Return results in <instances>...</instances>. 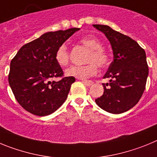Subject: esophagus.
<instances>
[{"mask_svg":"<svg viewBox=\"0 0 157 157\" xmlns=\"http://www.w3.org/2000/svg\"><path fill=\"white\" fill-rule=\"evenodd\" d=\"M82 82L86 86H90L93 83H94L92 81H88V80H82Z\"/></svg>","mask_w":157,"mask_h":157,"instance_id":"34e87169","label":"esophagus"}]
</instances>
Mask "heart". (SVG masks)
<instances>
[{"mask_svg":"<svg viewBox=\"0 0 157 157\" xmlns=\"http://www.w3.org/2000/svg\"><path fill=\"white\" fill-rule=\"evenodd\" d=\"M81 45L89 48L85 61L88 63L82 66H71L65 71L67 76L85 79L94 75L99 67H105L109 63V55L102 48V43L94 35H87L79 40ZM55 59L58 65L62 67L68 65L70 61V53L65 44H62L57 48L55 53Z\"/></svg>","mask_w":157,"mask_h":157,"instance_id":"heart-1","label":"heart"}]
</instances>
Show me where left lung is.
Wrapping results in <instances>:
<instances>
[{
    "instance_id": "8db88e82",
    "label": "left lung",
    "mask_w": 157,
    "mask_h": 157,
    "mask_svg": "<svg viewBox=\"0 0 157 157\" xmlns=\"http://www.w3.org/2000/svg\"><path fill=\"white\" fill-rule=\"evenodd\" d=\"M105 34L113 51L111 63L104 78L103 95L95 100L103 110L120 114L137 105L145 89L149 67L146 55L137 41L106 25H93Z\"/></svg>"
}]
</instances>
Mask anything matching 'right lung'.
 I'll return each instance as SVG.
<instances>
[{"instance_id": "1", "label": "right lung", "mask_w": 157, "mask_h": 157, "mask_svg": "<svg viewBox=\"0 0 157 157\" xmlns=\"http://www.w3.org/2000/svg\"><path fill=\"white\" fill-rule=\"evenodd\" d=\"M79 28L47 32L21 47L10 63L8 82L16 101L31 114L53 113L66 101L74 77H63L55 59L58 47Z\"/></svg>"}]
</instances>
